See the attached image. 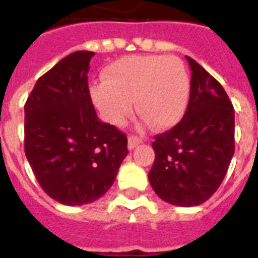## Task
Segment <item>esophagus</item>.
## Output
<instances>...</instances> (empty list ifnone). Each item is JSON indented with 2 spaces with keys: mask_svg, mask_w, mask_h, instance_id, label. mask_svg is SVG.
Returning a JSON list of instances; mask_svg holds the SVG:
<instances>
[{
  "mask_svg": "<svg viewBox=\"0 0 258 258\" xmlns=\"http://www.w3.org/2000/svg\"><path fill=\"white\" fill-rule=\"evenodd\" d=\"M141 143H142V139H141V138L134 137V135H131V137H128V150L137 149L138 146L141 145Z\"/></svg>",
  "mask_w": 258,
  "mask_h": 258,
  "instance_id": "34e87169",
  "label": "esophagus"
}]
</instances>
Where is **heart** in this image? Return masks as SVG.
Wrapping results in <instances>:
<instances>
[{"mask_svg": "<svg viewBox=\"0 0 258 258\" xmlns=\"http://www.w3.org/2000/svg\"><path fill=\"white\" fill-rule=\"evenodd\" d=\"M99 111L119 125L135 109L158 130L178 124L187 109L190 80L183 62L174 56L133 54L111 62L103 82L91 88Z\"/></svg>", "mask_w": 258, "mask_h": 258, "instance_id": "b5f03b06", "label": "heart"}]
</instances>
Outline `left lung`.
<instances>
[{"label": "left lung", "mask_w": 258, "mask_h": 258, "mask_svg": "<svg viewBox=\"0 0 258 258\" xmlns=\"http://www.w3.org/2000/svg\"><path fill=\"white\" fill-rule=\"evenodd\" d=\"M190 99L183 119L155 137L151 187L165 202L191 208L222 183L234 154V108L220 83L187 57Z\"/></svg>", "instance_id": "left-lung-1"}]
</instances>
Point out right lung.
Here are the masks:
<instances>
[{
    "mask_svg": "<svg viewBox=\"0 0 258 258\" xmlns=\"http://www.w3.org/2000/svg\"><path fill=\"white\" fill-rule=\"evenodd\" d=\"M93 52L78 50L38 79L25 103V155L42 190L80 206L112 186L127 137L99 120L88 89Z\"/></svg>",
    "mask_w": 258,
    "mask_h": 258,
    "instance_id": "1",
    "label": "right lung"
}]
</instances>
